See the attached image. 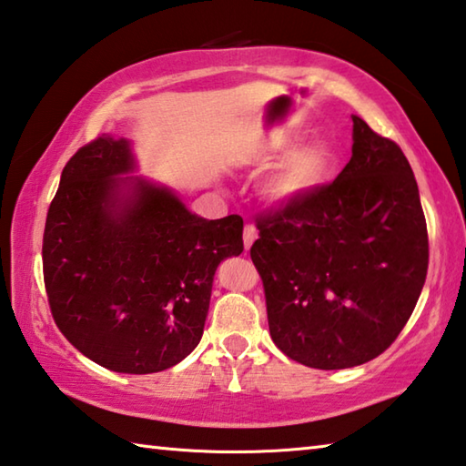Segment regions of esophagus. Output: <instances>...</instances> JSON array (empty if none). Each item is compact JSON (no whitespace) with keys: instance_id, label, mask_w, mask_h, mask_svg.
Returning a JSON list of instances; mask_svg holds the SVG:
<instances>
[{"instance_id":"34e87169","label":"esophagus","mask_w":466,"mask_h":466,"mask_svg":"<svg viewBox=\"0 0 466 466\" xmlns=\"http://www.w3.org/2000/svg\"><path fill=\"white\" fill-rule=\"evenodd\" d=\"M242 238H244V247L250 248V247H252V242H255V240L258 238V232H257V228L252 226V224H247V226H244Z\"/></svg>"}]
</instances>
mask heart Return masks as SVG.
<instances>
[{
    "label": "heart",
    "instance_id": "b5f03b06",
    "mask_svg": "<svg viewBox=\"0 0 466 466\" xmlns=\"http://www.w3.org/2000/svg\"><path fill=\"white\" fill-rule=\"evenodd\" d=\"M289 147L291 141H286L273 160H279L283 154L289 152ZM335 162L337 156L327 141L299 147L265 180L263 195L273 203L296 201L327 183L335 170Z\"/></svg>",
    "mask_w": 466,
    "mask_h": 466
}]
</instances>
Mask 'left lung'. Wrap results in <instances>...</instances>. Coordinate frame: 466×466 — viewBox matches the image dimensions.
<instances>
[{
    "label": "left lung",
    "mask_w": 466,
    "mask_h": 466,
    "mask_svg": "<svg viewBox=\"0 0 466 466\" xmlns=\"http://www.w3.org/2000/svg\"><path fill=\"white\" fill-rule=\"evenodd\" d=\"M351 119V160L339 177L257 218L250 247L273 343L317 370L389 350L428 275V226L403 149Z\"/></svg>",
    "instance_id": "8db88e82"
}]
</instances>
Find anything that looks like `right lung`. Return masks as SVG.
<instances>
[{
    "label": "right lung",
    "mask_w": 466,
    "mask_h": 466,
    "mask_svg": "<svg viewBox=\"0 0 466 466\" xmlns=\"http://www.w3.org/2000/svg\"><path fill=\"white\" fill-rule=\"evenodd\" d=\"M127 139L102 133L69 157L49 205L43 275L55 325L123 374L177 366L201 341L218 265L244 250L242 218H197L137 177Z\"/></svg>",
    "instance_id": "obj_1"
}]
</instances>
